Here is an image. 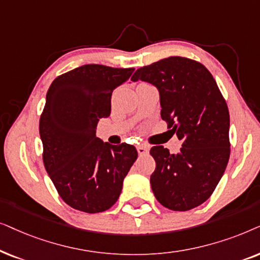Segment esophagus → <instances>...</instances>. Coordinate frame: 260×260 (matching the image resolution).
<instances>
[{"label":"esophagus","mask_w":260,"mask_h":260,"mask_svg":"<svg viewBox=\"0 0 260 260\" xmlns=\"http://www.w3.org/2000/svg\"><path fill=\"white\" fill-rule=\"evenodd\" d=\"M138 150V153H139L140 155H145L148 153V147L146 146V145H139V146L137 147Z\"/></svg>","instance_id":"34e87169"}]
</instances>
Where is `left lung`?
I'll list each match as a JSON object with an SVG mask.
<instances>
[{
  "instance_id": "8db88e82",
  "label": "left lung",
  "mask_w": 260,
  "mask_h": 260,
  "mask_svg": "<svg viewBox=\"0 0 260 260\" xmlns=\"http://www.w3.org/2000/svg\"><path fill=\"white\" fill-rule=\"evenodd\" d=\"M131 81L158 89L161 119L183 143L176 154L160 145L151 148L155 199L176 212L202 205L222 177L231 153L230 113L215 79L199 61L169 57L138 69Z\"/></svg>"
}]
</instances>
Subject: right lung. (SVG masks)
I'll return each mask as SVG.
<instances>
[{
  "label": "right lung",
  "instance_id": "1",
  "mask_svg": "<svg viewBox=\"0 0 260 260\" xmlns=\"http://www.w3.org/2000/svg\"><path fill=\"white\" fill-rule=\"evenodd\" d=\"M133 71L83 65L58 76L48 89L39 123L43 160L59 196L74 209H109L137 160L132 145H110L96 137L100 119L110 115L113 90Z\"/></svg>",
  "mask_w": 260,
  "mask_h": 260
}]
</instances>
